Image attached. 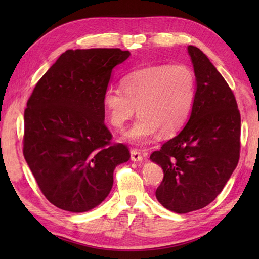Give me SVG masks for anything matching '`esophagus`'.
Returning <instances> with one entry per match:
<instances>
[{
	"label": "esophagus",
	"instance_id": "1",
	"mask_svg": "<svg viewBox=\"0 0 259 259\" xmlns=\"http://www.w3.org/2000/svg\"><path fill=\"white\" fill-rule=\"evenodd\" d=\"M130 153H131V160L136 161V162L142 161V155H141V152H140L139 150L133 149V150H131Z\"/></svg>",
	"mask_w": 259,
	"mask_h": 259
}]
</instances>
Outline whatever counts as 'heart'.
<instances>
[{"label":"heart","mask_w":259,"mask_h":259,"mask_svg":"<svg viewBox=\"0 0 259 259\" xmlns=\"http://www.w3.org/2000/svg\"><path fill=\"white\" fill-rule=\"evenodd\" d=\"M123 89L108 87L102 106L109 122L122 128L138 113V119L125 131L123 139L137 145L150 142L160 131L172 135L185 124L197 96L195 72L186 64H159L125 75Z\"/></svg>","instance_id":"b5f03b06"}]
</instances>
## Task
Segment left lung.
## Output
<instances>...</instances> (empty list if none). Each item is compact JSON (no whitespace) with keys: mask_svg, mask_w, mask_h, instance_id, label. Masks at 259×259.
Segmentation results:
<instances>
[{"mask_svg":"<svg viewBox=\"0 0 259 259\" xmlns=\"http://www.w3.org/2000/svg\"><path fill=\"white\" fill-rule=\"evenodd\" d=\"M187 50L197 79L194 108L184 129L150 156L163 170L157 199L177 213L206 207L221 194L240 150V113L233 91L205 53L194 46Z\"/></svg>","mask_w":259,"mask_h":259,"instance_id":"left-lung-1","label":"left lung"}]
</instances>
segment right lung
<instances>
[{
	"label": "right lung",
	"instance_id": "right-lung-1",
	"mask_svg": "<svg viewBox=\"0 0 259 259\" xmlns=\"http://www.w3.org/2000/svg\"><path fill=\"white\" fill-rule=\"evenodd\" d=\"M129 56L120 49L65 51L27 100L23 155L42 194L60 209L100 205L115 167L130 159L126 146L110 145L102 106L113 68Z\"/></svg>",
	"mask_w": 259,
	"mask_h": 259
}]
</instances>
